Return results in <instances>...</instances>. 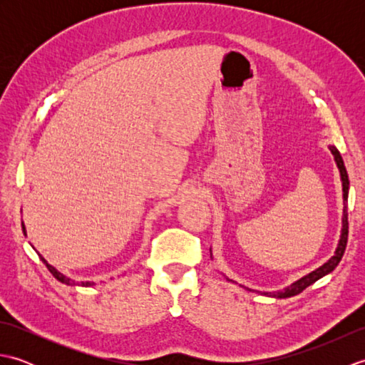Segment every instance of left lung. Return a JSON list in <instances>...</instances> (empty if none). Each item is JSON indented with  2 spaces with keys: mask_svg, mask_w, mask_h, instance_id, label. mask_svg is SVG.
<instances>
[{
  "mask_svg": "<svg viewBox=\"0 0 365 365\" xmlns=\"http://www.w3.org/2000/svg\"><path fill=\"white\" fill-rule=\"evenodd\" d=\"M329 150L331 153L334 155V160H336V165L340 170V180H342V191H344V216H342V234H340V240H339V245H337V250L334 252V255L327 262L323 263L320 268H317L312 273L306 274L304 277L298 279L297 282H293L292 285L285 287L284 290H279V292H263V294H268V297H273V298H290L294 297V294L301 293L304 289H307L309 285H312L315 281H319L320 277L327 276L328 273H331L332 269H334L339 262L342 260V255L345 252V247H346V242H348V213H346V202H348V188H350V180H348V174H346V169L344 165V160L340 157L339 150L336 149L334 145H329ZM230 281V279H229ZM250 290V289H247Z\"/></svg>",
  "mask_w": 365,
  "mask_h": 365,
  "instance_id": "obj_1",
  "label": "left lung"
}]
</instances>
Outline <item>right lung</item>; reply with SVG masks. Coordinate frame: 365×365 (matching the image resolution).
Returning <instances> with one entry per match:
<instances>
[{
  "mask_svg": "<svg viewBox=\"0 0 365 365\" xmlns=\"http://www.w3.org/2000/svg\"><path fill=\"white\" fill-rule=\"evenodd\" d=\"M21 229H23V234H25V237H26V229H25V224H23L21 222ZM38 254V252H37ZM38 257H41V260L45 263V265H46V268H48V271H50V273L54 276V277H56L58 279V281L59 282H63V284H67V285H78V282H75L73 281V279H71V277H67V276H64L63 273H59V271L56 269V268H54V267H51L50 265V263L48 262H46L43 257H42V255L41 254H38ZM81 285L83 287H88V285H91V282H81Z\"/></svg>",
  "mask_w": 365,
  "mask_h": 365,
  "instance_id": "1",
  "label": "right lung"
}]
</instances>
